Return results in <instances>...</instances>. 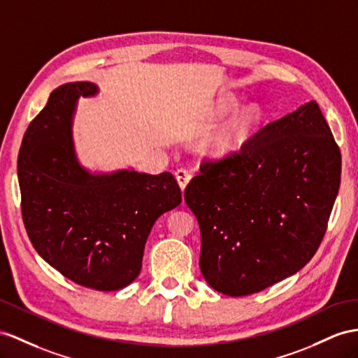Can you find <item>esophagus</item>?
Masks as SVG:
<instances>
[{"instance_id":"esophagus-1","label":"esophagus","mask_w":358,"mask_h":358,"mask_svg":"<svg viewBox=\"0 0 358 358\" xmlns=\"http://www.w3.org/2000/svg\"><path fill=\"white\" fill-rule=\"evenodd\" d=\"M176 178L178 181L181 190H185V187L187 186V182L192 178V173L187 169H185V168H180V169L176 171Z\"/></svg>"}]
</instances>
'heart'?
<instances>
[{"label": "heart", "instance_id": "b5f03b06", "mask_svg": "<svg viewBox=\"0 0 358 358\" xmlns=\"http://www.w3.org/2000/svg\"><path fill=\"white\" fill-rule=\"evenodd\" d=\"M239 106L237 101L231 96H225L219 101L217 106L213 108L212 121H217L227 116L236 107ZM260 110L257 106H248L237 112L230 121L224 124L219 130L212 134L206 142V150L215 155H227L233 154L252 136L255 127L260 122Z\"/></svg>", "mask_w": 358, "mask_h": 358}]
</instances>
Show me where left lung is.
I'll return each mask as SVG.
<instances>
[{
	"mask_svg": "<svg viewBox=\"0 0 358 358\" xmlns=\"http://www.w3.org/2000/svg\"><path fill=\"white\" fill-rule=\"evenodd\" d=\"M342 155L316 101L203 160L185 190L201 230L199 268L215 290L246 296L296 273L322 242Z\"/></svg>",
	"mask_w": 358,
	"mask_h": 358,
	"instance_id": "8db88e82",
	"label": "left lung"
}]
</instances>
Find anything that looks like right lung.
<instances>
[{"label": "right lung", "mask_w": 358, "mask_h": 358, "mask_svg": "<svg viewBox=\"0 0 358 358\" xmlns=\"http://www.w3.org/2000/svg\"><path fill=\"white\" fill-rule=\"evenodd\" d=\"M87 81L51 92L24 134L17 178L27 234L63 277L95 290H117L142 269L154 222L181 203L171 172L119 171L92 176L78 164L71 116L76 101L95 95Z\"/></svg>", "instance_id": "1"}]
</instances>
